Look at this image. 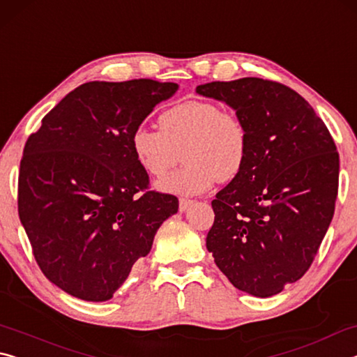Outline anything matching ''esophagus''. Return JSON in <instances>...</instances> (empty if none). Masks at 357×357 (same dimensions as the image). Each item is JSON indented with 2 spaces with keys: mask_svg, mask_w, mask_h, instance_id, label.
I'll use <instances>...</instances> for the list:
<instances>
[{
  "mask_svg": "<svg viewBox=\"0 0 357 357\" xmlns=\"http://www.w3.org/2000/svg\"><path fill=\"white\" fill-rule=\"evenodd\" d=\"M192 203H193V200H189V198H181V200H179V211H181V213H184V211L189 209Z\"/></svg>",
  "mask_w": 357,
  "mask_h": 357,
  "instance_id": "esophagus-1",
  "label": "esophagus"
}]
</instances>
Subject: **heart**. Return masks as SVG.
<instances>
[{"label": "heart", "mask_w": 357, "mask_h": 357, "mask_svg": "<svg viewBox=\"0 0 357 357\" xmlns=\"http://www.w3.org/2000/svg\"><path fill=\"white\" fill-rule=\"evenodd\" d=\"M159 124L160 129L138 126L130 142L138 164L155 178L164 176L183 148L185 165L160 181L162 190L198 195L244 170L249 130L239 114L222 110L217 102H181L160 114Z\"/></svg>", "instance_id": "1"}]
</instances>
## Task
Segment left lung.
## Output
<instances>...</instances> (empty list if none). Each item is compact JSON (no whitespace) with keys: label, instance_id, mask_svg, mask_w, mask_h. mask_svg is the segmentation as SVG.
<instances>
[{"label":"left lung","instance_id":"1","mask_svg":"<svg viewBox=\"0 0 357 357\" xmlns=\"http://www.w3.org/2000/svg\"><path fill=\"white\" fill-rule=\"evenodd\" d=\"M197 93L234 108L249 130L244 170L211 203L206 247L234 287L269 298L309 271L328 231L340 168L334 138L279 82L245 77Z\"/></svg>","mask_w":357,"mask_h":357}]
</instances>
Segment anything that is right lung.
Instances as JSON below:
<instances>
[{
	"label": "right lung",
	"mask_w": 357,
	"mask_h": 357,
	"mask_svg": "<svg viewBox=\"0 0 357 357\" xmlns=\"http://www.w3.org/2000/svg\"><path fill=\"white\" fill-rule=\"evenodd\" d=\"M176 83L89 82L70 91L28 137L19 172V215L44 275L63 291L102 302L146 257L176 214L170 193L149 189L132 132Z\"/></svg>",
	"instance_id": "right-lung-1"
}]
</instances>
